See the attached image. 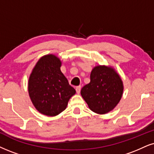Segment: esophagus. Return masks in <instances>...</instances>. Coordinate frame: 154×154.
Masks as SVG:
<instances>
[{
	"instance_id": "obj_1",
	"label": "esophagus",
	"mask_w": 154,
	"mask_h": 154,
	"mask_svg": "<svg viewBox=\"0 0 154 154\" xmlns=\"http://www.w3.org/2000/svg\"><path fill=\"white\" fill-rule=\"evenodd\" d=\"M80 90H81V87L80 86H78L76 87V91H77V94H79V92H80Z\"/></svg>"
}]
</instances>
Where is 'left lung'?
Returning <instances> with one entry per match:
<instances>
[{
    "label": "left lung",
    "mask_w": 154,
    "mask_h": 154,
    "mask_svg": "<svg viewBox=\"0 0 154 154\" xmlns=\"http://www.w3.org/2000/svg\"><path fill=\"white\" fill-rule=\"evenodd\" d=\"M123 89L122 79L114 69L97 66L91 71L90 82L82 88L81 95L91 111L106 114L119 102Z\"/></svg>",
    "instance_id": "left-lung-1"
}]
</instances>
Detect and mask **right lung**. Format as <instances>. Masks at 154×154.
Segmentation results:
<instances>
[{"label": "right lung", "mask_w": 154, "mask_h": 154, "mask_svg": "<svg viewBox=\"0 0 154 154\" xmlns=\"http://www.w3.org/2000/svg\"><path fill=\"white\" fill-rule=\"evenodd\" d=\"M61 62L53 55L42 57L37 63L28 82L29 95L34 106L45 115H58L67 107L76 91L60 70Z\"/></svg>", "instance_id": "obj_1"}]
</instances>
